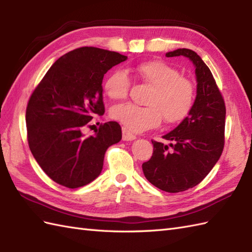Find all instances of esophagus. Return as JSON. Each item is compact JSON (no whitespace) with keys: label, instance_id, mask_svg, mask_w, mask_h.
Masks as SVG:
<instances>
[{"label":"esophagus","instance_id":"1","mask_svg":"<svg viewBox=\"0 0 252 252\" xmlns=\"http://www.w3.org/2000/svg\"><path fill=\"white\" fill-rule=\"evenodd\" d=\"M122 138L123 141H133L135 140L136 136L134 134H132L131 132L127 131L126 127H122Z\"/></svg>","mask_w":252,"mask_h":252}]
</instances>
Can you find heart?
I'll return each instance as SVG.
<instances>
[{
	"mask_svg": "<svg viewBox=\"0 0 252 252\" xmlns=\"http://www.w3.org/2000/svg\"><path fill=\"white\" fill-rule=\"evenodd\" d=\"M134 71L152 87L146 106H114L112 119L132 132H143L158 126L162 118L167 123H178L189 115L195 103V87L190 80L181 77L178 69L162 61H149L138 63ZM129 88L130 79L122 70H114L104 82L105 93L115 100L126 98Z\"/></svg>",
	"mask_w": 252,
	"mask_h": 252,
	"instance_id": "b5f03b06",
	"label": "heart"
}]
</instances>
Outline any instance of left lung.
Returning a JSON list of instances; mask_svg holds the SVG:
<instances>
[{"instance_id":"left-lung-1","label":"left lung","mask_w":252,"mask_h":252,"mask_svg":"<svg viewBox=\"0 0 252 252\" xmlns=\"http://www.w3.org/2000/svg\"><path fill=\"white\" fill-rule=\"evenodd\" d=\"M165 56H184L192 62L197 95L189 115L162 136L170 145L152 141L153 156L142 168L145 178L159 189L180 192L199 184L221 157L226 109L210 69L197 53L179 49Z\"/></svg>"}]
</instances>
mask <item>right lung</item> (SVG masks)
<instances>
[{"instance_id":"right-lung-1","label":"right lung","mask_w":252,"mask_h":252,"mask_svg":"<svg viewBox=\"0 0 252 252\" xmlns=\"http://www.w3.org/2000/svg\"><path fill=\"white\" fill-rule=\"evenodd\" d=\"M126 56L98 47H80L53 63L31 94L26 110L29 148L42 170L68 189L100 174L107 148L120 142L116 121L100 125L95 135L82 130L94 115H104L103 78Z\"/></svg>"}]
</instances>
